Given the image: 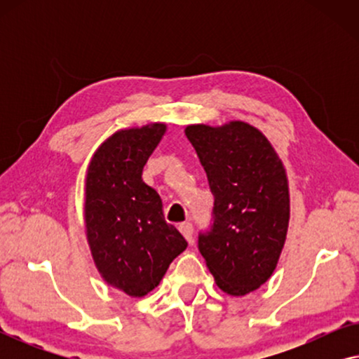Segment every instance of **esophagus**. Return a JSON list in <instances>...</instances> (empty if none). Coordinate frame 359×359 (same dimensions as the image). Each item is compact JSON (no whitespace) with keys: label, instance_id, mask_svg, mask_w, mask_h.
I'll return each mask as SVG.
<instances>
[{"label":"esophagus","instance_id":"obj_1","mask_svg":"<svg viewBox=\"0 0 359 359\" xmlns=\"http://www.w3.org/2000/svg\"><path fill=\"white\" fill-rule=\"evenodd\" d=\"M180 232L183 233V237L188 240L189 243H193V225L189 222H184V224H180Z\"/></svg>","mask_w":359,"mask_h":359}]
</instances>
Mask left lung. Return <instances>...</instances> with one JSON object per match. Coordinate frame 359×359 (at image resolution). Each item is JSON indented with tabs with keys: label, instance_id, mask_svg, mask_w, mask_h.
<instances>
[{
	"label": "left lung",
	"instance_id": "8db88e82",
	"mask_svg": "<svg viewBox=\"0 0 359 359\" xmlns=\"http://www.w3.org/2000/svg\"><path fill=\"white\" fill-rule=\"evenodd\" d=\"M214 194V225L199 252L215 284L230 296L268 281L286 243L289 181L264 134L245 121L186 126Z\"/></svg>",
	"mask_w": 359,
	"mask_h": 359
}]
</instances>
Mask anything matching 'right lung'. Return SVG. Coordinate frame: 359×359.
Listing matches in <instances>:
<instances>
[{
  "mask_svg": "<svg viewBox=\"0 0 359 359\" xmlns=\"http://www.w3.org/2000/svg\"><path fill=\"white\" fill-rule=\"evenodd\" d=\"M165 122L119 129L93 154L85 178L83 220L93 262L107 286L144 297L163 279L188 242L166 224L158 193L142 180Z\"/></svg>",
  "mask_w": 359,
  "mask_h": 359,
  "instance_id": "obj_1",
  "label": "right lung"
}]
</instances>
